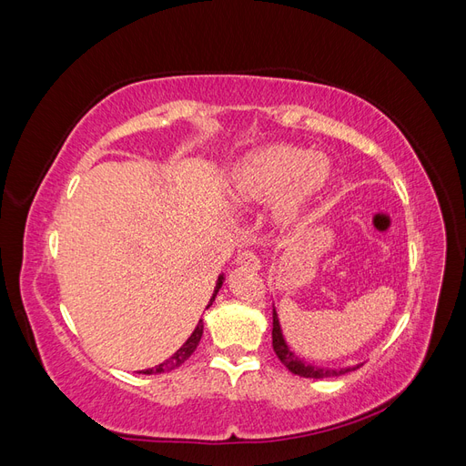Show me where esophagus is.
<instances>
[{"mask_svg": "<svg viewBox=\"0 0 466 466\" xmlns=\"http://www.w3.org/2000/svg\"><path fill=\"white\" fill-rule=\"evenodd\" d=\"M237 264L238 266H245V268H250V270H260V258L257 257L255 250H241L237 255Z\"/></svg>", "mask_w": 466, "mask_h": 466, "instance_id": "34e87169", "label": "esophagus"}]
</instances>
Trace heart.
<instances>
[{"label":"heart","mask_w":466,"mask_h":466,"mask_svg":"<svg viewBox=\"0 0 466 466\" xmlns=\"http://www.w3.org/2000/svg\"><path fill=\"white\" fill-rule=\"evenodd\" d=\"M330 161L289 144H270L247 153L229 173L228 194L237 206L274 204V219L293 228L327 188Z\"/></svg>","instance_id":"heart-1"}]
</instances>
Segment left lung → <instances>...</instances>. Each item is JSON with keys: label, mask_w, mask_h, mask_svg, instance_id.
I'll return each instance as SVG.
<instances>
[{"label": "left lung", "mask_w": 466, "mask_h": 466, "mask_svg": "<svg viewBox=\"0 0 466 466\" xmlns=\"http://www.w3.org/2000/svg\"><path fill=\"white\" fill-rule=\"evenodd\" d=\"M272 346H274V351H276V356L279 358V361L284 363L291 373L299 375V377H307V379L340 377V375H344V373L356 371V370L360 368V365H354V368H340V370L317 368V365H311V363L303 361L301 358H298V354H295V351H291V348L288 346L286 338H284V332H281V324H279L276 309H274V327H272Z\"/></svg>", "instance_id": "1"}]
</instances>
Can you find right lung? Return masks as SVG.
Masks as SVG:
<instances>
[{"label":"right lung","mask_w":466,"mask_h":466,"mask_svg":"<svg viewBox=\"0 0 466 466\" xmlns=\"http://www.w3.org/2000/svg\"><path fill=\"white\" fill-rule=\"evenodd\" d=\"M223 274L218 278V281H216V288H214V293H211V299H209V303L206 305V309L208 307H211V303L216 301V295H218V291L221 289V286H223ZM202 334H204V322H202V319L198 320V324H196V329H194V332L190 334V338L188 340L182 344L175 354L168 358V360H165L163 363H159V365H155V368H151V370H144L142 373L144 375H159V373H167V371H173V370H177V368H180L182 363H185L192 354H194V350H196V346L200 344V338H202Z\"/></svg>","instance_id":"add662e5"}]
</instances>
